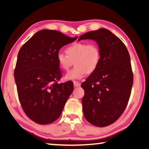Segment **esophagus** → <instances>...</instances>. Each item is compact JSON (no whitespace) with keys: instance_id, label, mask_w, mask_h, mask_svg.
I'll list each match as a JSON object with an SVG mask.
<instances>
[{"instance_id":"1","label":"esophagus","mask_w":149,"mask_h":149,"mask_svg":"<svg viewBox=\"0 0 149 149\" xmlns=\"http://www.w3.org/2000/svg\"><path fill=\"white\" fill-rule=\"evenodd\" d=\"M73 83H74V87H79V86H81V83H80L79 82L74 81V82H73Z\"/></svg>"}]
</instances>
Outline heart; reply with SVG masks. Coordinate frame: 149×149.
<instances>
[{
	"label": "heart",
	"instance_id": "obj_1",
	"mask_svg": "<svg viewBox=\"0 0 149 149\" xmlns=\"http://www.w3.org/2000/svg\"><path fill=\"white\" fill-rule=\"evenodd\" d=\"M66 54L59 52L56 60L60 67L68 70L74 61V68L65 75L67 81L80 79L91 74L98 68L101 61L100 47L95 43H74L66 48Z\"/></svg>",
	"mask_w": 149,
	"mask_h": 149
}]
</instances>
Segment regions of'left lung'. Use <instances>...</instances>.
<instances>
[{
  "mask_svg": "<svg viewBox=\"0 0 149 149\" xmlns=\"http://www.w3.org/2000/svg\"><path fill=\"white\" fill-rule=\"evenodd\" d=\"M93 40L101 51V61L81 87L85 119L94 126L105 127L115 122L126 109L133 85L130 58L126 46L109 30L101 28L82 35Z\"/></svg>",
  "mask_w": 149,
  "mask_h": 149,
  "instance_id": "8db88e82",
  "label": "left lung"
}]
</instances>
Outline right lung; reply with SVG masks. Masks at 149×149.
Returning <instances> with one entry per match:
<instances>
[{"instance_id":"add662e5","label":"right lung","mask_w":149,"mask_h":149,"mask_svg":"<svg viewBox=\"0 0 149 149\" xmlns=\"http://www.w3.org/2000/svg\"><path fill=\"white\" fill-rule=\"evenodd\" d=\"M56 30L34 34L18 53L15 81L21 107L39 124L54 122L73 91V83H58L62 77L56 60L60 49L76 40Z\"/></svg>"}]
</instances>
